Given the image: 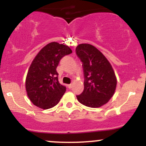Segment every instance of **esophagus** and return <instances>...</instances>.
<instances>
[{
	"mask_svg": "<svg viewBox=\"0 0 146 146\" xmlns=\"http://www.w3.org/2000/svg\"><path fill=\"white\" fill-rule=\"evenodd\" d=\"M72 87H73V85H72V84H70V85H68V88L69 89L72 88Z\"/></svg>",
	"mask_w": 146,
	"mask_h": 146,
	"instance_id": "obj_1",
	"label": "esophagus"
}]
</instances>
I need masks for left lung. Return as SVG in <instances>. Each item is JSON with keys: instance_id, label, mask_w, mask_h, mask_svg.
<instances>
[{"instance_id": "1", "label": "left lung", "mask_w": 146, "mask_h": 146, "mask_svg": "<svg viewBox=\"0 0 146 146\" xmlns=\"http://www.w3.org/2000/svg\"><path fill=\"white\" fill-rule=\"evenodd\" d=\"M76 54L82 62L84 90L77 99L83 105L97 108L107 104L117 87V78L110 61L94 46L80 44Z\"/></svg>"}]
</instances>
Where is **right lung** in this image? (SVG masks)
<instances>
[{"label": "right lung", "mask_w": 146, "mask_h": 146, "mask_svg": "<svg viewBox=\"0 0 146 146\" xmlns=\"http://www.w3.org/2000/svg\"><path fill=\"white\" fill-rule=\"evenodd\" d=\"M72 53L70 47L51 42L39 51L28 70L25 88L30 101L43 110L54 107L66 90L59 83L56 71L60 60Z\"/></svg>", "instance_id": "obj_1"}]
</instances>
